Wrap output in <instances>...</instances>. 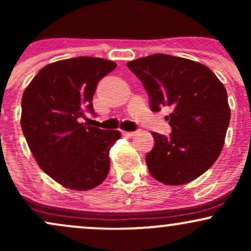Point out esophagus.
<instances>
[{
    "mask_svg": "<svg viewBox=\"0 0 251 251\" xmlns=\"http://www.w3.org/2000/svg\"><path fill=\"white\" fill-rule=\"evenodd\" d=\"M123 135H125V137H127V138H132V137H133V135H135V132L124 131V132H123Z\"/></svg>",
    "mask_w": 251,
    "mask_h": 251,
    "instance_id": "obj_1",
    "label": "esophagus"
}]
</instances>
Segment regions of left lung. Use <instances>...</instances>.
I'll use <instances>...</instances> for the list:
<instances>
[{
  "label": "left lung",
  "instance_id": "1",
  "mask_svg": "<svg viewBox=\"0 0 251 251\" xmlns=\"http://www.w3.org/2000/svg\"><path fill=\"white\" fill-rule=\"evenodd\" d=\"M142 81L153 112L163 107L172 132H152L149 172L166 185H181L203 175L223 149L230 107L226 89L206 66L184 57L153 54L127 62Z\"/></svg>",
  "mask_w": 251,
  "mask_h": 251
}]
</instances>
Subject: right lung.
<instances>
[{
	"mask_svg": "<svg viewBox=\"0 0 251 251\" xmlns=\"http://www.w3.org/2000/svg\"><path fill=\"white\" fill-rule=\"evenodd\" d=\"M117 63L77 56L45 66L22 97L21 127L31 153L50 177L72 190L100 185L109 171L108 152L120 138L117 129L80 123L94 114L97 85Z\"/></svg>",
	"mask_w": 251,
	"mask_h": 251,
	"instance_id": "obj_1",
	"label": "right lung"
}]
</instances>
